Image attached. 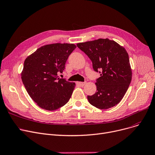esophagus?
Segmentation results:
<instances>
[{
  "mask_svg": "<svg viewBox=\"0 0 155 155\" xmlns=\"http://www.w3.org/2000/svg\"><path fill=\"white\" fill-rule=\"evenodd\" d=\"M86 83H83V82H76V84L79 86H84Z\"/></svg>",
  "mask_w": 155,
  "mask_h": 155,
  "instance_id": "esophagus-1",
  "label": "esophagus"
}]
</instances>
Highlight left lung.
<instances>
[{
	"mask_svg": "<svg viewBox=\"0 0 155 155\" xmlns=\"http://www.w3.org/2000/svg\"><path fill=\"white\" fill-rule=\"evenodd\" d=\"M77 46L91 60L93 69L99 72L96 92L87 96L89 103L106 110L119 103L128 90L132 78L129 56L126 49L109 39L78 43Z\"/></svg>",
	"mask_w": 155,
	"mask_h": 155,
	"instance_id": "obj_1",
	"label": "left lung"
}]
</instances>
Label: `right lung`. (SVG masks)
Segmentation results:
<instances>
[{"label":"right lung","instance_id":"obj_1","mask_svg":"<svg viewBox=\"0 0 155 155\" xmlns=\"http://www.w3.org/2000/svg\"><path fill=\"white\" fill-rule=\"evenodd\" d=\"M76 48L74 44L56 43L43 45L27 57L21 78L30 97L40 107L54 111L65 105L75 83L58 78L69 56Z\"/></svg>","mask_w":155,"mask_h":155}]
</instances>
